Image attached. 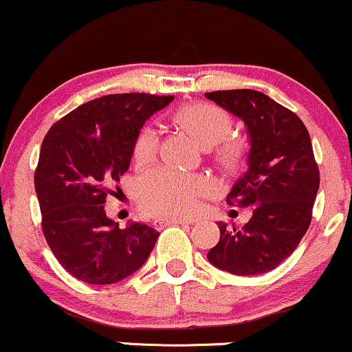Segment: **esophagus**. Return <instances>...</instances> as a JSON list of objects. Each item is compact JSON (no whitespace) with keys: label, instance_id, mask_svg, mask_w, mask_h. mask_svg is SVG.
Masks as SVG:
<instances>
[{"label":"esophagus","instance_id":"34e87169","mask_svg":"<svg viewBox=\"0 0 352 352\" xmlns=\"http://www.w3.org/2000/svg\"><path fill=\"white\" fill-rule=\"evenodd\" d=\"M173 224H191V221L188 219H180V217H173V219H155L154 226L157 229H164L167 226H173Z\"/></svg>","mask_w":352,"mask_h":352}]
</instances>
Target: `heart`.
I'll return each mask as SVG.
<instances>
[{
	"label": "heart",
	"instance_id": "heart-1",
	"mask_svg": "<svg viewBox=\"0 0 352 352\" xmlns=\"http://www.w3.org/2000/svg\"><path fill=\"white\" fill-rule=\"evenodd\" d=\"M182 130L201 144L203 148H216V161L226 172H235L245 155V148L235 138H228L232 131L234 120L229 112L212 104H188L173 113ZM159 138L153 128L146 126L140 131L133 159L138 166H144L157 153ZM209 191V182L204 177H186L172 170H154L146 173L138 182V198L151 214L167 217H186L193 214L199 198Z\"/></svg>",
	"mask_w": 352,
	"mask_h": 352
}]
</instances>
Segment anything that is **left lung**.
I'll return each instance as SVG.
<instances>
[{
  "label": "left lung",
  "mask_w": 352,
  "mask_h": 352,
  "mask_svg": "<svg viewBox=\"0 0 352 352\" xmlns=\"http://www.w3.org/2000/svg\"><path fill=\"white\" fill-rule=\"evenodd\" d=\"M209 100L243 120L250 136L248 168L226 198L252 206L242 229L217 222L219 242L209 263L239 276L268 273L296 250L312 221L320 172L305 124L294 112L252 89L214 91Z\"/></svg>",
  "instance_id": "8db88e82"
}]
</instances>
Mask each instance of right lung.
I'll list each match as a JSON object with an SVG mask.
<instances>
[{"mask_svg": "<svg viewBox=\"0 0 352 352\" xmlns=\"http://www.w3.org/2000/svg\"><path fill=\"white\" fill-rule=\"evenodd\" d=\"M173 96L110 94L79 105L43 138L35 191L48 247L71 276L113 284L144 265L159 232L131 222L120 229L107 217L110 186L130 167L146 120Z\"/></svg>", "mask_w": 352, "mask_h": 352, "instance_id": "add662e5", "label": "right lung"}]
</instances>
